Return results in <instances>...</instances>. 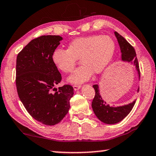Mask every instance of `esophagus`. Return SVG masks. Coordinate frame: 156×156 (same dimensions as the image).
Here are the masks:
<instances>
[{
  "label": "esophagus",
  "mask_w": 156,
  "mask_h": 156,
  "mask_svg": "<svg viewBox=\"0 0 156 156\" xmlns=\"http://www.w3.org/2000/svg\"><path fill=\"white\" fill-rule=\"evenodd\" d=\"M73 89H74V90H79V89L81 88V86H78V85H74L73 86Z\"/></svg>",
  "instance_id": "esophagus-1"
}]
</instances>
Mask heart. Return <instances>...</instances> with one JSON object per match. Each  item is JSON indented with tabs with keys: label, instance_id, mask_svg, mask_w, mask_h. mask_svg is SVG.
Instances as JSON below:
<instances>
[{
	"label": "heart",
	"instance_id": "1",
	"mask_svg": "<svg viewBox=\"0 0 156 156\" xmlns=\"http://www.w3.org/2000/svg\"><path fill=\"white\" fill-rule=\"evenodd\" d=\"M115 43L111 36L93 35L74 39L68 43L67 50L56 48L51 61L61 72L69 73L74 70L77 59L83 64L68 78V81L80 84L88 80L93 72L102 73L113 58Z\"/></svg>",
	"mask_w": 156,
	"mask_h": 156
}]
</instances>
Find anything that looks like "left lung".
Here are the masks:
<instances>
[{
  "label": "left lung",
  "mask_w": 156,
  "mask_h": 156,
  "mask_svg": "<svg viewBox=\"0 0 156 156\" xmlns=\"http://www.w3.org/2000/svg\"><path fill=\"white\" fill-rule=\"evenodd\" d=\"M114 34L117 38L118 43L119 44L120 52H121V60L123 61L133 63L138 73L139 80H140V70L138 59L136 57V53L135 49L123 36L119 33L114 32ZM93 88L95 89V95L92 102L93 111L97 116V118L103 123L106 124H115L119 123L123 120L133 108L136 101L127 105H120V106H111L107 104L106 101L103 98L100 93L98 84L93 85ZM137 91H139V88Z\"/></svg>",
  "instance_id": "8db88e82"
}]
</instances>
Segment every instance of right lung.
<instances>
[{"label":"right lung","instance_id":"right-lung-1","mask_svg":"<svg viewBox=\"0 0 156 156\" xmlns=\"http://www.w3.org/2000/svg\"><path fill=\"white\" fill-rule=\"evenodd\" d=\"M62 40L59 36L33 39L16 59V83L19 98L34 119L47 126L55 125L63 120L73 95V88L70 85L51 93L62 78L51 61L52 53Z\"/></svg>","mask_w":156,"mask_h":156}]
</instances>
